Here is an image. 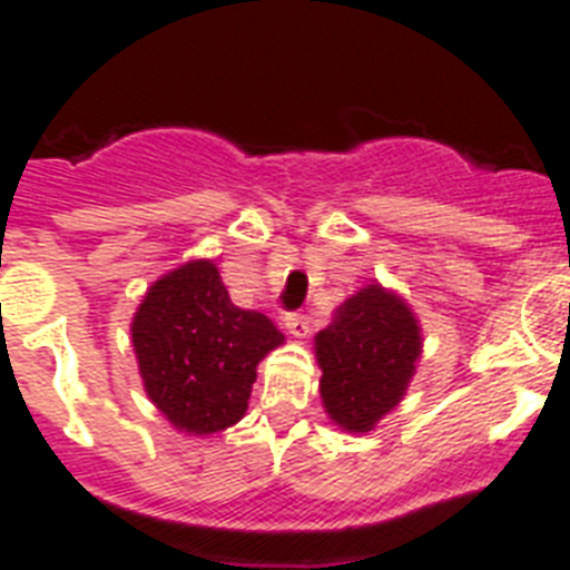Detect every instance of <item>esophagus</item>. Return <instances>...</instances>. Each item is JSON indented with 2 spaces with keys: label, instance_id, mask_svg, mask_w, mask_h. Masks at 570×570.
Instances as JSON below:
<instances>
[{
  "label": "esophagus",
  "instance_id": "esophagus-1",
  "mask_svg": "<svg viewBox=\"0 0 570 570\" xmlns=\"http://www.w3.org/2000/svg\"><path fill=\"white\" fill-rule=\"evenodd\" d=\"M285 328H288V334H294L296 340H305V336L311 334V322L305 314H285Z\"/></svg>",
  "mask_w": 570,
  "mask_h": 570
}]
</instances>
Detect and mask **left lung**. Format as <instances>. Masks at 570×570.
<instances>
[{
	"mask_svg": "<svg viewBox=\"0 0 570 570\" xmlns=\"http://www.w3.org/2000/svg\"><path fill=\"white\" fill-rule=\"evenodd\" d=\"M420 325L405 302L367 285L316 334L320 394L331 420L365 434L402 400L420 360Z\"/></svg>",
	"mask_w": 570,
	"mask_h": 570,
	"instance_id": "8db88e82",
	"label": "left lung"
}]
</instances>
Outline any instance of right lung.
<instances>
[{"label":"right lung","mask_w":570,"mask_h":570,"mask_svg":"<svg viewBox=\"0 0 570 570\" xmlns=\"http://www.w3.org/2000/svg\"><path fill=\"white\" fill-rule=\"evenodd\" d=\"M130 336L150 402L188 434L239 422L256 365L285 340L268 316L236 308L208 259L154 282Z\"/></svg>","instance_id":"right-lung-1"}]
</instances>
